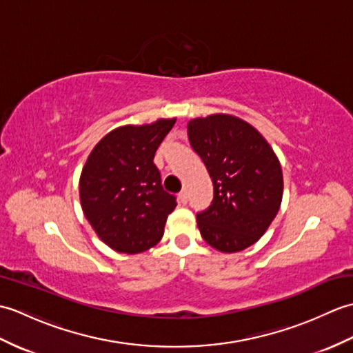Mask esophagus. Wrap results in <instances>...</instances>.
<instances>
[{
    "label": "esophagus",
    "instance_id": "34e87169",
    "mask_svg": "<svg viewBox=\"0 0 353 353\" xmlns=\"http://www.w3.org/2000/svg\"><path fill=\"white\" fill-rule=\"evenodd\" d=\"M179 201H181L182 205L188 203V192H186V190H182L181 192H179Z\"/></svg>",
    "mask_w": 353,
    "mask_h": 353
}]
</instances>
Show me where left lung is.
<instances>
[{
	"instance_id": "obj_1",
	"label": "left lung",
	"mask_w": 353,
	"mask_h": 353,
	"mask_svg": "<svg viewBox=\"0 0 353 353\" xmlns=\"http://www.w3.org/2000/svg\"><path fill=\"white\" fill-rule=\"evenodd\" d=\"M188 138L214 183L211 205L197 212L200 234L216 250L241 252L265 234L279 211L281 163L254 127L232 115L191 119Z\"/></svg>"
}]
</instances>
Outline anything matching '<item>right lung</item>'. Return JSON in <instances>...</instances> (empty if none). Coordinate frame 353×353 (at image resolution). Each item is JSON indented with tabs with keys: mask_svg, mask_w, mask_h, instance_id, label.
Listing matches in <instances>:
<instances>
[{
	"mask_svg": "<svg viewBox=\"0 0 353 353\" xmlns=\"http://www.w3.org/2000/svg\"><path fill=\"white\" fill-rule=\"evenodd\" d=\"M174 123L172 118L118 127L89 154L80 176L81 209L110 249L134 254L161 241L177 203L162 188L153 159Z\"/></svg>",
	"mask_w": 353,
	"mask_h": 353,
	"instance_id": "right-lung-1",
	"label": "right lung"
}]
</instances>
